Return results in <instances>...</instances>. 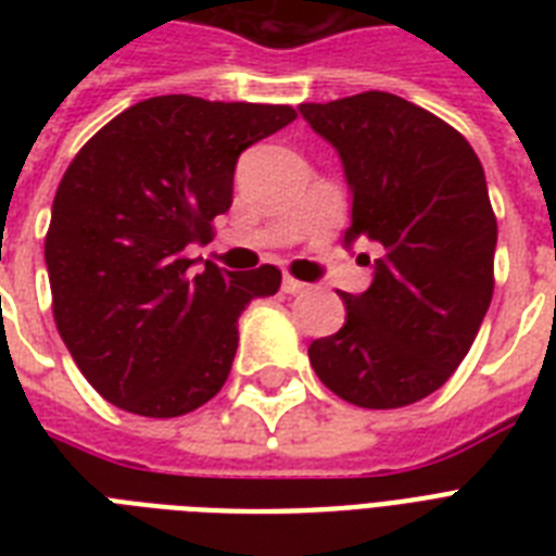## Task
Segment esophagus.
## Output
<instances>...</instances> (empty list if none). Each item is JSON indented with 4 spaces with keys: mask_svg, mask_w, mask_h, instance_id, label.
<instances>
[{
    "mask_svg": "<svg viewBox=\"0 0 556 556\" xmlns=\"http://www.w3.org/2000/svg\"><path fill=\"white\" fill-rule=\"evenodd\" d=\"M282 291H286V294H305V291H308V286L294 277H282Z\"/></svg>",
    "mask_w": 556,
    "mask_h": 556,
    "instance_id": "34e87169",
    "label": "esophagus"
}]
</instances>
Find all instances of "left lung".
<instances>
[{
  "mask_svg": "<svg viewBox=\"0 0 556 556\" xmlns=\"http://www.w3.org/2000/svg\"><path fill=\"white\" fill-rule=\"evenodd\" d=\"M340 155L352 192L343 244H378L371 286L340 294L343 329L308 346L317 378L366 409L415 404L473 346L493 296L496 218L473 147L389 91L303 103Z\"/></svg>",
  "mask_w": 556,
  "mask_h": 556,
  "instance_id": "1",
  "label": "left lung"
}]
</instances>
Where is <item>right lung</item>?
<instances>
[{"label": "right lung", "instance_id": "add662e5", "mask_svg": "<svg viewBox=\"0 0 556 556\" xmlns=\"http://www.w3.org/2000/svg\"><path fill=\"white\" fill-rule=\"evenodd\" d=\"M296 117L291 106L164 94L109 121L56 187L46 265L54 323L109 404L176 418L225 387L239 317L279 291L274 265L233 274L185 248L230 210L236 161Z\"/></svg>", "mask_w": 556, "mask_h": 556}]
</instances>
